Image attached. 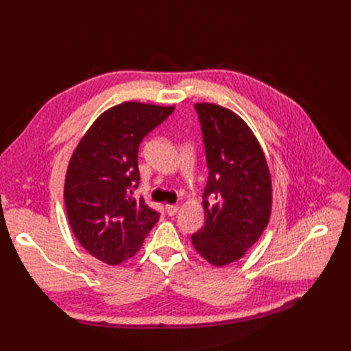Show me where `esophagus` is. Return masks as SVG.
<instances>
[{
  "mask_svg": "<svg viewBox=\"0 0 351 351\" xmlns=\"http://www.w3.org/2000/svg\"><path fill=\"white\" fill-rule=\"evenodd\" d=\"M178 211H179V206H171V204H167V206H165V213H167L169 217L175 215Z\"/></svg>",
  "mask_w": 351,
  "mask_h": 351,
  "instance_id": "obj_1",
  "label": "esophagus"
}]
</instances>
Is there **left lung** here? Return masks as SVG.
Returning <instances> with one entry per match:
<instances>
[{
    "instance_id": "obj_1",
    "label": "left lung",
    "mask_w": 351,
    "mask_h": 351,
    "mask_svg": "<svg viewBox=\"0 0 351 351\" xmlns=\"http://www.w3.org/2000/svg\"><path fill=\"white\" fill-rule=\"evenodd\" d=\"M202 125L208 180L204 226L191 234L197 253L215 267L240 260L265 230L272 183L265 156L245 122L217 104L194 106Z\"/></svg>"
}]
</instances>
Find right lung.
Instances as JSON below:
<instances>
[{"instance_id": "1", "label": "right lung", "mask_w": 351, "mask_h": 351, "mask_svg": "<svg viewBox=\"0 0 351 351\" xmlns=\"http://www.w3.org/2000/svg\"><path fill=\"white\" fill-rule=\"evenodd\" d=\"M173 110L134 101L115 106L95 119L72 154L64 189L69 225L99 261H128L160 219L132 194L140 182V143Z\"/></svg>"}]
</instances>
